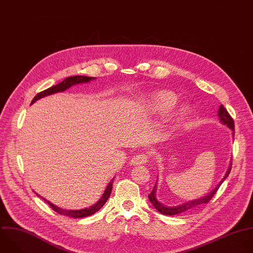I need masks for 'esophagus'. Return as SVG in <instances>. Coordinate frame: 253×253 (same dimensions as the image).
<instances>
[{"instance_id":"obj_1","label":"esophagus","mask_w":253,"mask_h":253,"mask_svg":"<svg viewBox=\"0 0 253 253\" xmlns=\"http://www.w3.org/2000/svg\"><path fill=\"white\" fill-rule=\"evenodd\" d=\"M148 160V156L144 153H139L136 154L131 160H130V164L131 165H141V164H145Z\"/></svg>"}]
</instances>
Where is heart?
I'll return each mask as SVG.
<instances>
[{
  "instance_id": "obj_1",
  "label": "heart",
  "mask_w": 253,
  "mask_h": 253,
  "mask_svg": "<svg viewBox=\"0 0 253 253\" xmlns=\"http://www.w3.org/2000/svg\"><path fill=\"white\" fill-rule=\"evenodd\" d=\"M178 103L177 97L169 92L160 93L154 97V99L148 103L149 110L157 113H168L173 110ZM187 114V108L183 107L177 115V120H183Z\"/></svg>"
}]
</instances>
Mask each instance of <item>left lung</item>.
Segmentation results:
<instances>
[{"label":"left lung","mask_w":253,"mask_h":253,"mask_svg":"<svg viewBox=\"0 0 253 253\" xmlns=\"http://www.w3.org/2000/svg\"><path fill=\"white\" fill-rule=\"evenodd\" d=\"M218 117H219V120L220 122L223 124V125H226L229 129H231L232 131V136L234 137V121L233 119L231 118V116L229 115V113L227 112V110L224 108L223 105H220L219 109H218ZM231 165H232V162L230 161V165L228 167V170L226 172V174L224 175L223 179L221 180V181L218 183V185L216 186L210 193H208L207 195L203 196V197H200L198 199H194V200H190V201H186L182 204L180 205H176V206H165L164 204L160 203L157 198H156V190H157V185L155 184L153 190L151 191V193L148 195V198L150 200V202L152 203V205L156 208V210L164 215H176V214H180V213H183L185 211H188V210H191V209H194L195 207H198L199 205H202L204 203H208L210 201V199L214 196V194L216 193V191L218 190L219 186L222 184V182L224 181V180L226 179V177L229 175L230 173V170H231ZM157 183V181H156Z\"/></svg>","instance_id":"8db88e82"}]
</instances>
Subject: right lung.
<instances>
[{"mask_svg": "<svg viewBox=\"0 0 253 253\" xmlns=\"http://www.w3.org/2000/svg\"><path fill=\"white\" fill-rule=\"evenodd\" d=\"M96 78L95 77H87V76H72V77H68L66 78L64 81H62L61 83L51 87V88H48L47 90H44L40 93H38L37 95H36L33 99V101L31 102V105L33 103H35L37 100L43 98V97H46V96H49V95H52V94H55V93H58V92H64L65 90L69 89L70 87H72L73 85H76V84H81V83H88L92 80H95ZM113 180L114 178L111 180L110 183L107 185L102 197L92 206L88 207V208H83V209H79V210H67V209H63V208H60L56 205H54L53 203H51L50 201L46 200L44 197L40 196L39 194L36 193V195L41 197L43 200H45V202H47L51 208L53 210H55L57 213L61 214V215H66V216H70V217H73V218H82V217H87V216H90L92 214H94L95 212H97L99 209H101V207L106 203V201L108 200V198H109L110 194H111V191H112V186H113Z\"/></svg>", "mask_w": 253, "mask_h": 253, "instance_id": "obj_1", "label": "right lung"}]
</instances>
